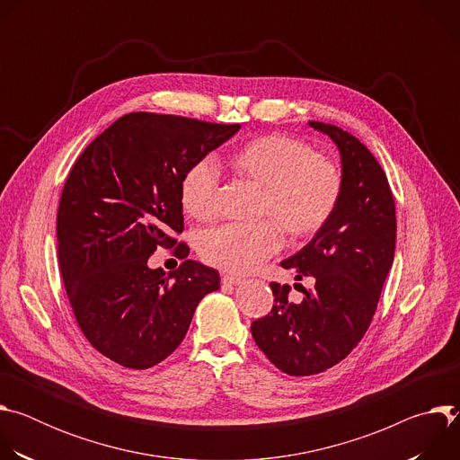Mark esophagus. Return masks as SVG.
<instances>
[{
    "mask_svg": "<svg viewBox=\"0 0 460 460\" xmlns=\"http://www.w3.org/2000/svg\"><path fill=\"white\" fill-rule=\"evenodd\" d=\"M242 282H243V279L238 275H224L222 277V284H226V286H238Z\"/></svg>",
    "mask_w": 460,
    "mask_h": 460,
    "instance_id": "1",
    "label": "esophagus"
}]
</instances>
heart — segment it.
<instances>
[{
  "mask_svg": "<svg viewBox=\"0 0 460 460\" xmlns=\"http://www.w3.org/2000/svg\"><path fill=\"white\" fill-rule=\"evenodd\" d=\"M234 176L260 189L256 213L271 220L251 226H222L200 236V254L208 264L249 273L280 247L279 227L293 240L314 234L332 218L342 190L339 167L314 155L298 140L282 135L252 138L227 158ZM220 174L209 160L192 164L180 183V204L194 220L217 213Z\"/></svg>",
  "mask_w": 460,
  "mask_h": 460,
  "instance_id": "obj_1",
  "label": "heart"
}]
</instances>
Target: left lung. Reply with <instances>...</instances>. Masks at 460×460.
Returning <instances> with one entry per match:
<instances>
[{
  "label": "left lung",
  "mask_w": 460,
  "mask_h": 460,
  "mask_svg": "<svg viewBox=\"0 0 460 460\" xmlns=\"http://www.w3.org/2000/svg\"><path fill=\"white\" fill-rule=\"evenodd\" d=\"M337 146L342 167L339 204L313 238L282 260L295 280L313 288L289 300V286L271 284L275 304L251 323L256 346L284 373L307 376L344 360L360 342L395 256L397 218L387 178L353 135L341 127L309 121ZM300 286V284H295Z\"/></svg>",
  "instance_id": "8db88e82"
}]
</instances>
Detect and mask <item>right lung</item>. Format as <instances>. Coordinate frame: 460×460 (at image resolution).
<instances>
[{
    "instance_id": "right-lung-1",
    "label": "right lung",
    "mask_w": 460,
    "mask_h": 460,
    "mask_svg": "<svg viewBox=\"0 0 460 460\" xmlns=\"http://www.w3.org/2000/svg\"><path fill=\"white\" fill-rule=\"evenodd\" d=\"M240 125L130 112L80 155L58 209V258L85 339L128 369L165 360L185 339L200 300L220 275L196 260L165 275L149 268L158 245L183 231L185 171L238 133ZM178 258L189 254L176 245Z\"/></svg>"
}]
</instances>
